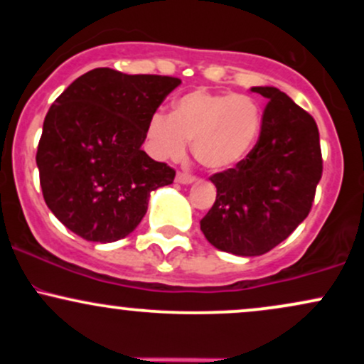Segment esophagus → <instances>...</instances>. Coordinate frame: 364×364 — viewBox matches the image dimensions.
<instances>
[{
	"label": "esophagus",
	"mask_w": 364,
	"mask_h": 364,
	"mask_svg": "<svg viewBox=\"0 0 364 364\" xmlns=\"http://www.w3.org/2000/svg\"><path fill=\"white\" fill-rule=\"evenodd\" d=\"M196 181L195 176L188 173H178L176 174V183H181V185H191V183Z\"/></svg>",
	"instance_id": "esophagus-1"
}]
</instances>
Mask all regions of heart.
<instances>
[{
    "mask_svg": "<svg viewBox=\"0 0 364 364\" xmlns=\"http://www.w3.org/2000/svg\"><path fill=\"white\" fill-rule=\"evenodd\" d=\"M262 129L258 102L243 94L195 90L174 102L173 114L150 116L147 139L159 159H178L193 140V156L208 169L235 168L253 149Z\"/></svg>",
    "mask_w": 364,
    "mask_h": 364,
    "instance_id": "obj_1",
    "label": "heart"
}]
</instances>
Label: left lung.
Returning <instances> with one entry per match:
<instances>
[{"instance_id":"1","label":"left lung","mask_w":364,"mask_h":364,"mask_svg":"<svg viewBox=\"0 0 364 364\" xmlns=\"http://www.w3.org/2000/svg\"><path fill=\"white\" fill-rule=\"evenodd\" d=\"M269 99L257 145L246 159L210 176L215 202L200 220L220 252L258 257L282 243L310 214L321 178L315 119L275 87H252Z\"/></svg>"}]
</instances>
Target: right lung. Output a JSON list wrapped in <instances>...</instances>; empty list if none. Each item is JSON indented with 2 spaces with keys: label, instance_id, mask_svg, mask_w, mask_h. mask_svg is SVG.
Segmentation results:
<instances>
[{
  "label": "right lung",
  "instance_id": "add662e5",
  "mask_svg": "<svg viewBox=\"0 0 364 364\" xmlns=\"http://www.w3.org/2000/svg\"><path fill=\"white\" fill-rule=\"evenodd\" d=\"M179 83L95 68L53 102L36 162L46 205L70 231L95 243L118 241L144 219L150 193L173 183L174 169L141 144L150 116Z\"/></svg>",
  "mask_w": 364,
  "mask_h": 364
}]
</instances>
